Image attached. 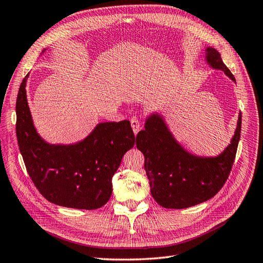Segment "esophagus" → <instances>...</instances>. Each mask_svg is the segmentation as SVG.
I'll list each match as a JSON object with an SVG mask.
<instances>
[{
  "label": "esophagus",
  "instance_id": "34e87169",
  "mask_svg": "<svg viewBox=\"0 0 263 263\" xmlns=\"http://www.w3.org/2000/svg\"><path fill=\"white\" fill-rule=\"evenodd\" d=\"M130 122H131V126H132V129H133V132H134V134H138V132L141 130V123H140V120L138 119V118H132L131 120H130Z\"/></svg>",
  "mask_w": 263,
  "mask_h": 263
}]
</instances>
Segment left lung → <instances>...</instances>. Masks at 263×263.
Returning <instances> with one entry per match:
<instances>
[{"mask_svg":"<svg viewBox=\"0 0 263 263\" xmlns=\"http://www.w3.org/2000/svg\"><path fill=\"white\" fill-rule=\"evenodd\" d=\"M205 58L213 69L223 71L235 81L217 50L208 48ZM144 127L137 136V147L144 156L151 194L160 205L167 209L193 206L214 197L224 185L238 149L241 113L231 143L215 158H200L186 152L159 114L147 118Z\"/></svg>","mask_w":263,"mask_h":263,"instance_id":"8db88e82","label":"left lung"}]
</instances>
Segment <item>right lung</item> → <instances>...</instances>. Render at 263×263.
I'll return each instance as SVG.
<instances>
[{
  "label": "right lung",
  "mask_w": 263,
  "mask_h": 263,
  "mask_svg": "<svg viewBox=\"0 0 263 263\" xmlns=\"http://www.w3.org/2000/svg\"><path fill=\"white\" fill-rule=\"evenodd\" d=\"M44 52V51H43ZM16 99V137L31 180L52 203L94 210L109 201L112 177L136 137L127 120L105 122L83 141L71 145L46 143L36 133L26 100L25 82Z\"/></svg>",
  "instance_id": "add662e5"
}]
</instances>
